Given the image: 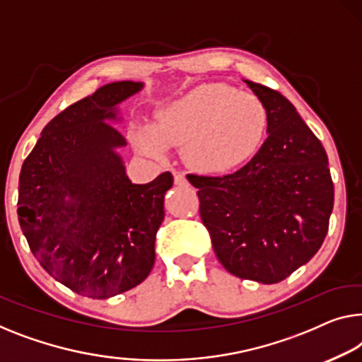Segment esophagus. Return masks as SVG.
I'll use <instances>...</instances> for the list:
<instances>
[{
  "instance_id": "esophagus-1",
  "label": "esophagus",
  "mask_w": 362,
  "mask_h": 362,
  "mask_svg": "<svg viewBox=\"0 0 362 362\" xmlns=\"http://www.w3.org/2000/svg\"><path fill=\"white\" fill-rule=\"evenodd\" d=\"M174 183L179 187H187L188 180H187V177L182 174V172H174Z\"/></svg>"
}]
</instances>
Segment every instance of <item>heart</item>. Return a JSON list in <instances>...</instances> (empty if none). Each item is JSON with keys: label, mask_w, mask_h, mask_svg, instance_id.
Returning <instances> with one entry per match:
<instances>
[{"label": "heart", "mask_w": 362, "mask_h": 362, "mask_svg": "<svg viewBox=\"0 0 362 362\" xmlns=\"http://www.w3.org/2000/svg\"><path fill=\"white\" fill-rule=\"evenodd\" d=\"M267 105L257 95L229 84H202L159 113L156 128L141 127L139 149L163 156L183 146V158L204 174H224L245 164L262 148L268 133Z\"/></svg>", "instance_id": "b5f03b06"}]
</instances>
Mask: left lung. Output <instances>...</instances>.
Returning a JSON list of instances; mask_svg holds the SVG:
<instances>
[{"label": "left lung", "instance_id": "1", "mask_svg": "<svg viewBox=\"0 0 362 362\" xmlns=\"http://www.w3.org/2000/svg\"><path fill=\"white\" fill-rule=\"evenodd\" d=\"M268 110V138L234 174H188L216 257L229 273L283 281L315 255L333 209L322 143L278 90L245 81Z\"/></svg>", "mask_w": 362, "mask_h": 362}]
</instances>
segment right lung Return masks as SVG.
Masks as SVG:
<instances>
[{
  "label": "right lung",
  "instance_id": "1",
  "mask_svg": "<svg viewBox=\"0 0 362 362\" xmlns=\"http://www.w3.org/2000/svg\"><path fill=\"white\" fill-rule=\"evenodd\" d=\"M143 88L118 81L52 118L19 175L21 229L43 269L74 293L107 299L146 279L170 172L136 185L117 148V105Z\"/></svg>",
  "mask_w": 362,
  "mask_h": 362
}]
</instances>
